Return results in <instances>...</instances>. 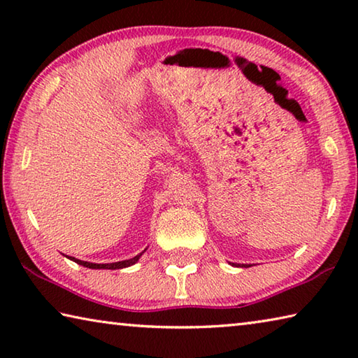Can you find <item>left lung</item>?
<instances>
[{"instance_id":"8db88e82","label":"left lung","mask_w":358,"mask_h":358,"mask_svg":"<svg viewBox=\"0 0 358 358\" xmlns=\"http://www.w3.org/2000/svg\"><path fill=\"white\" fill-rule=\"evenodd\" d=\"M246 266H248V265H246Z\"/></svg>"}]
</instances>
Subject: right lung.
I'll use <instances>...</instances> for the list:
<instances>
[{"label":"right lung","instance_id":"right-lung-1","mask_svg":"<svg viewBox=\"0 0 358 358\" xmlns=\"http://www.w3.org/2000/svg\"><path fill=\"white\" fill-rule=\"evenodd\" d=\"M142 256V252L141 254H137L136 257H132V259H128V260H121V262H115V264H92V262H85V260H78V259H76V257H71L72 260H74V262H77V264H80V265H83V266H87V268H107V270H117V268H124V266H129V265H134L137 260H138V257Z\"/></svg>","mask_w":358,"mask_h":358}]
</instances>
